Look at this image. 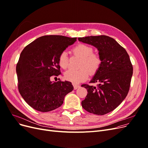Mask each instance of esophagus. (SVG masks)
I'll list each match as a JSON object with an SVG mask.
<instances>
[{
  "mask_svg": "<svg viewBox=\"0 0 148 148\" xmlns=\"http://www.w3.org/2000/svg\"><path fill=\"white\" fill-rule=\"evenodd\" d=\"M73 86H74V89H77V88H80V85H77V84H75V83H73Z\"/></svg>",
  "mask_w": 148,
  "mask_h": 148,
  "instance_id": "esophagus-1",
  "label": "esophagus"
}]
</instances>
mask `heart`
<instances>
[{
	"label": "heart",
	"mask_w": 148,
	"mask_h": 148,
	"mask_svg": "<svg viewBox=\"0 0 148 148\" xmlns=\"http://www.w3.org/2000/svg\"><path fill=\"white\" fill-rule=\"evenodd\" d=\"M73 53L82 58L79 69H69L64 74L65 80L74 83H77L86 80L89 74L93 75L98 71L101 60L99 54L93 53V48L85 44H79L74 47L72 50ZM59 65L66 69L69 65V57L65 51L60 54L58 59Z\"/></svg>",
	"instance_id": "heart-1"
}]
</instances>
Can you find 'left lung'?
<instances>
[{
	"instance_id": "1",
	"label": "left lung",
	"mask_w": 148,
	"mask_h": 148,
	"mask_svg": "<svg viewBox=\"0 0 148 148\" xmlns=\"http://www.w3.org/2000/svg\"><path fill=\"white\" fill-rule=\"evenodd\" d=\"M78 40L97 48L101 63L89 83L97 86L82 85L87 89L83 109L96 115H104L115 110L129 92L133 67L126 49L107 36L79 37Z\"/></svg>"
}]
</instances>
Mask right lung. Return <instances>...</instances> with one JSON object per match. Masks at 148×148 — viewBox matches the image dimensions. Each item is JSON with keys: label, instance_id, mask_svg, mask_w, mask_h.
<instances>
[{"label": "right lung", "instance_id": "1", "mask_svg": "<svg viewBox=\"0 0 148 148\" xmlns=\"http://www.w3.org/2000/svg\"><path fill=\"white\" fill-rule=\"evenodd\" d=\"M77 40L59 35L37 38L22 51L16 65L18 91L34 110L49 112L60 107L74 87L70 82L51 81L60 74V54Z\"/></svg>", "mask_w": 148, "mask_h": 148}]
</instances>
